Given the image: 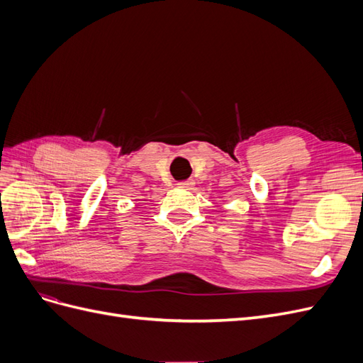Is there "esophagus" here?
<instances>
[{"mask_svg":"<svg viewBox=\"0 0 363 363\" xmlns=\"http://www.w3.org/2000/svg\"><path fill=\"white\" fill-rule=\"evenodd\" d=\"M194 184H195V182H194L192 179H189V180H184V182H180V183H179V188H183V189H191Z\"/></svg>","mask_w":363,"mask_h":363,"instance_id":"obj_1","label":"esophagus"}]
</instances>
